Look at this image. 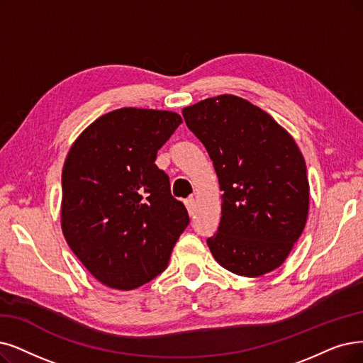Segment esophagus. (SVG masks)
<instances>
[{"label": "esophagus", "instance_id": "1", "mask_svg": "<svg viewBox=\"0 0 363 363\" xmlns=\"http://www.w3.org/2000/svg\"><path fill=\"white\" fill-rule=\"evenodd\" d=\"M184 204H186V208H187V211H189V214L194 216V214H195V208H196L195 199H194V198H187V199L184 201Z\"/></svg>", "mask_w": 363, "mask_h": 363}]
</instances>
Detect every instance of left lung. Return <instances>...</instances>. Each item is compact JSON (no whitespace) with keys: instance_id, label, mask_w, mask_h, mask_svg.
I'll return each instance as SVG.
<instances>
[{"instance_id":"obj_1","label":"left lung","mask_w":363,"mask_h":363,"mask_svg":"<svg viewBox=\"0 0 363 363\" xmlns=\"http://www.w3.org/2000/svg\"><path fill=\"white\" fill-rule=\"evenodd\" d=\"M183 118L206 146L223 192L220 225L207 240L211 255L242 277L279 268L308 216L307 167L295 140L235 95L199 101Z\"/></svg>"}]
</instances>
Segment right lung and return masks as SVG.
<instances>
[{"mask_svg":"<svg viewBox=\"0 0 363 363\" xmlns=\"http://www.w3.org/2000/svg\"><path fill=\"white\" fill-rule=\"evenodd\" d=\"M182 122L172 111L119 108L86 128L67 155L64 237L86 269L111 289L131 291L161 274L189 225L155 164Z\"/></svg>","mask_w":363,"mask_h":363,"instance_id":"obj_1","label":"right lung"}]
</instances>
